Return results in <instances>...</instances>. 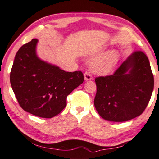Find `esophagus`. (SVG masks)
Returning <instances> with one entry per match:
<instances>
[{"label": "esophagus", "mask_w": 159, "mask_h": 159, "mask_svg": "<svg viewBox=\"0 0 159 159\" xmlns=\"http://www.w3.org/2000/svg\"><path fill=\"white\" fill-rule=\"evenodd\" d=\"M84 76V80H86V81H89V80H91L93 79L92 75H91V74L90 73V72H89V71L85 72Z\"/></svg>", "instance_id": "34e87169"}]
</instances>
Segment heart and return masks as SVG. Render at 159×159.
<instances>
[{"instance_id": "heart-1", "label": "heart", "mask_w": 159, "mask_h": 159, "mask_svg": "<svg viewBox=\"0 0 159 159\" xmlns=\"http://www.w3.org/2000/svg\"><path fill=\"white\" fill-rule=\"evenodd\" d=\"M118 54L115 52H111L105 56L102 59L93 64V69L98 74H107L112 70L117 63Z\"/></svg>"}]
</instances>
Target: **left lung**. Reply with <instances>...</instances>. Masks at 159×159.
<instances>
[{"mask_svg":"<svg viewBox=\"0 0 159 159\" xmlns=\"http://www.w3.org/2000/svg\"><path fill=\"white\" fill-rule=\"evenodd\" d=\"M94 105L105 120L122 122L143 113L154 89V75L148 58L135 51L113 75L96 77Z\"/></svg>","mask_w":159,"mask_h":159,"instance_id":"obj_1","label":"left lung"}]
</instances>
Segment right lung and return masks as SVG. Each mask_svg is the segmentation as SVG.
<instances>
[{
	"label": "right lung",
	"instance_id": "obj_1",
	"mask_svg": "<svg viewBox=\"0 0 159 159\" xmlns=\"http://www.w3.org/2000/svg\"><path fill=\"white\" fill-rule=\"evenodd\" d=\"M37 39L22 45L15 55L10 83L24 111L42 118H52L66 106L70 93L84 82L81 71L66 72L38 58Z\"/></svg>",
	"mask_w": 159,
	"mask_h": 159
}]
</instances>
